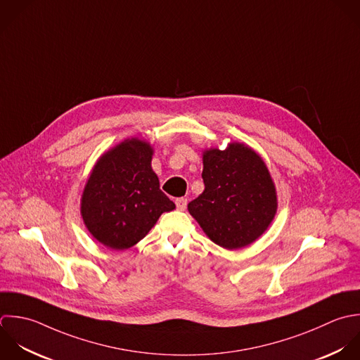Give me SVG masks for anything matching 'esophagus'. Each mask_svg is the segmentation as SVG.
<instances>
[{
    "mask_svg": "<svg viewBox=\"0 0 360 360\" xmlns=\"http://www.w3.org/2000/svg\"><path fill=\"white\" fill-rule=\"evenodd\" d=\"M175 205H176V209L178 210H181V212H184L185 209H186V205H188V200L185 199V198H178L176 200H175Z\"/></svg>",
    "mask_w": 360,
    "mask_h": 360,
    "instance_id": "1",
    "label": "esophagus"
}]
</instances>
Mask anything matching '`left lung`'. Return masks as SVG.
Masks as SVG:
<instances>
[{
	"instance_id": "obj_1",
	"label": "left lung",
	"mask_w": 360,
	"mask_h": 360,
	"mask_svg": "<svg viewBox=\"0 0 360 360\" xmlns=\"http://www.w3.org/2000/svg\"><path fill=\"white\" fill-rule=\"evenodd\" d=\"M202 160L205 191L188 212L221 248L234 251L255 243L278 210L276 186L265 161L238 141L224 150L205 148Z\"/></svg>"
}]
</instances>
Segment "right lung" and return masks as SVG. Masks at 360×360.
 I'll use <instances>...</instances> for the list:
<instances>
[{
  "instance_id": "obj_1",
  "label": "right lung",
  "mask_w": 360,
  "mask_h": 360,
  "mask_svg": "<svg viewBox=\"0 0 360 360\" xmlns=\"http://www.w3.org/2000/svg\"><path fill=\"white\" fill-rule=\"evenodd\" d=\"M154 148L139 137L124 139L95 162L81 195V217L103 247L136 245L175 203L160 189L151 168Z\"/></svg>"
}]
</instances>
